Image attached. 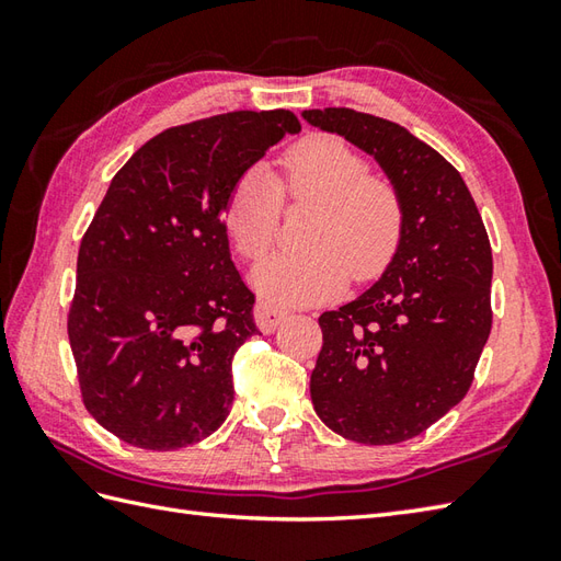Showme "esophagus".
I'll return each mask as SVG.
<instances>
[{"instance_id":"obj_1","label":"esophagus","mask_w":561,"mask_h":561,"mask_svg":"<svg viewBox=\"0 0 561 561\" xmlns=\"http://www.w3.org/2000/svg\"><path fill=\"white\" fill-rule=\"evenodd\" d=\"M253 313H255V323H257V328H260L262 332H274V330H277V328L282 325V320L289 316L287 311H284V308L272 306V304H267V301H260V304L255 306Z\"/></svg>"}]
</instances>
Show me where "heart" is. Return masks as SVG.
<instances>
[{"mask_svg":"<svg viewBox=\"0 0 561 561\" xmlns=\"http://www.w3.org/2000/svg\"><path fill=\"white\" fill-rule=\"evenodd\" d=\"M282 195L311 202L308 248L277 253L250 274L277 304L325 301L347 277L368 279L388 265L402 231V199L383 175H368L362 153L335 135H311L284 153L282 181L265 165L245 171L226 202L224 224L238 253L255 260L277 236Z\"/></svg>","mask_w":561,"mask_h":561,"instance_id":"b5f03b06","label":"heart"}]
</instances>
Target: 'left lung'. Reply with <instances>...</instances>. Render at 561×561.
I'll list each match as a JSON object with an SVG mask.
<instances>
[{
  "mask_svg": "<svg viewBox=\"0 0 561 561\" xmlns=\"http://www.w3.org/2000/svg\"><path fill=\"white\" fill-rule=\"evenodd\" d=\"M304 121L368 153L398 187L402 231L378 282L318 318L316 414L356 444L390 446L465 398L492 330V248L460 173L408 129L352 108Z\"/></svg>",
  "mask_w": 561,
  "mask_h": 561,
  "instance_id": "left-lung-1",
  "label": "left lung"
}]
</instances>
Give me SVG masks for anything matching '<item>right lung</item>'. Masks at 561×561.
Instances as JSON below:
<instances>
[{"label": "right lung", "instance_id": "add662e5", "mask_svg": "<svg viewBox=\"0 0 561 561\" xmlns=\"http://www.w3.org/2000/svg\"><path fill=\"white\" fill-rule=\"evenodd\" d=\"M299 133L289 111L214 115L165 129L115 173L79 248L67 332L83 404L117 438L173 450L229 416L233 354L257 325L224 209Z\"/></svg>", "mask_w": 561, "mask_h": 561}]
</instances>
